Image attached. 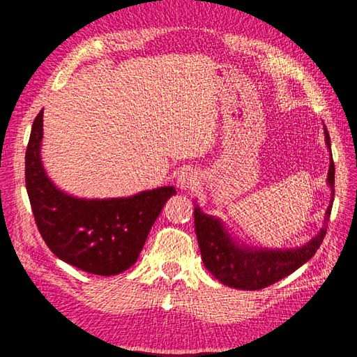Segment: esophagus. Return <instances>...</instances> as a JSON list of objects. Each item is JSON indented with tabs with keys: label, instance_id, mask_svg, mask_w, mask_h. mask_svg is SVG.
<instances>
[{
	"label": "esophagus",
	"instance_id": "obj_1",
	"mask_svg": "<svg viewBox=\"0 0 357 357\" xmlns=\"http://www.w3.org/2000/svg\"><path fill=\"white\" fill-rule=\"evenodd\" d=\"M196 184H198V174H196L193 169L181 170L176 178L178 188H181V190H192Z\"/></svg>",
	"mask_w": 357,
	"mask_h": 357
}]
</instances>
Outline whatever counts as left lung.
<instances>
[{
  "instance_id": "8db88e82",
  "label": "left lung",
  "mask_w": 357,
  "mask_h": 357,
  "mask_svg": "<svg viewBox=\"0 0 357 357\" xmlns=\"http://www.w3.org/2000/svg\"><path fill=\"white\" fill-rule=\"evenodd\" d=\"M324 135L325 146L330 151L327 185L330 187L331 196L321 230L307 244L296 248L248 245L234 236L222 219L204 213L198 201L195 199V230L202 262L219 282L238 290H259L291 275L314 256L327 233L333 201H335V164L331 156L330 135L325 126Z\"/></svg>"
}]
</instances>
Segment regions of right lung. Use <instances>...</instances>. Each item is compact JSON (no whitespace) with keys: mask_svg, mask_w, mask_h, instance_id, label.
<instances>
[{"mask_svg":"<svg viewBox=\"0 0 357 357\" xmlns=\"http://www.w3.org/2000/svg\"><path fill=\"white\" fill-rule=\"evenodd\" d=\"M41 142L43 112L33 121L26 150V188L45 244L61 261L93 275L113 276L130 268L167 199L176 195L174 187L123 198H78L47 176Z\"/></svg>","mask_w":357,"mask_h":357,"instance_id":"obj_1","label":"right lung"}]
</instances>
